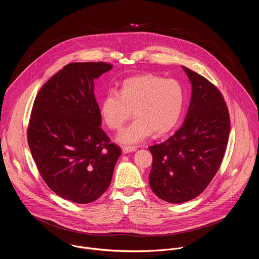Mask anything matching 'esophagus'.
<instances>
[{
    "label": "esophagus",
    "mask_w": 259,
    "mask_h": 259,
    "mask_svg": "<svg viewBox=\"0 0 259 259\" xmlns=\"http://www.w3.org/2000/svg\"><path fill=\"white\" fill-rule=\"evenodd\" d=\"M122 151L124 154H129L136 151V147L134 146H122Z\"/></svg>",
    "instance_id": "34e87169"
}]
</instances>
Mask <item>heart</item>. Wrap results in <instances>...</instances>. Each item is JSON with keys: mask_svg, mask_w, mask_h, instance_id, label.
I'll return each mask as SVG.
<instances>
[{"mask_svg": "<svg viewBox=\"0 0 259 259\" xmlns=\"http://www.w3.org/2000/svg\"><path fill=\"white\" fill-rule=\"evenodd\" d=\"M184 104V91L175 80L144 73L126 79L118 93L109 91L100 102V115L112 130H120L133 115L135 121L117 137L122 144H136L152 135L161 136L177 124Z\"/></svg>", "mask_w": 259, "mask_h": 259, "instance_id": "1", "label": "heart"}]
</instances>
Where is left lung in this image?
<instances>
[{"mask_svg": "<svg viewBox=\"0 0 259 259\" xmlns=\"http://www.w3.org/2000/svg\"><path fill=\"white\" fill-rule=\"evenodd\" d=\"M182 68L192 84L186 119L173 136L150 146L151 189L172 204L193 200L208 187L224 159L230 133L228 107L219 90L199 73Z\"/></svg>", "mask_w": 259, "mask_h": 259, "instance_id": "obj_1", "label": "left lung"}]
</instances>
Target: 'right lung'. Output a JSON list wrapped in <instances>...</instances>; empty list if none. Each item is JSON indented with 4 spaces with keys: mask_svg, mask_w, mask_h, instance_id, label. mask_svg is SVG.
<instances>
[{
    "mask_svg": "<svg viewBox=\"0 0 259 259\" xmlns=\"http://www.w3.org/2000/svg\"><path fill=\"white\" fill-rule=\"evenodd\" d=\"M113 68L73 62L43 85L27 129L31 156L47 186L78 204L97 200L108 188L121 149L100 128L94 80Z\"/></svg>",
    "mask_w": 259,
    "mask_h": 259,
    "instance_id": "obj_1",
    "label": "right lung"
}]
</instances>
